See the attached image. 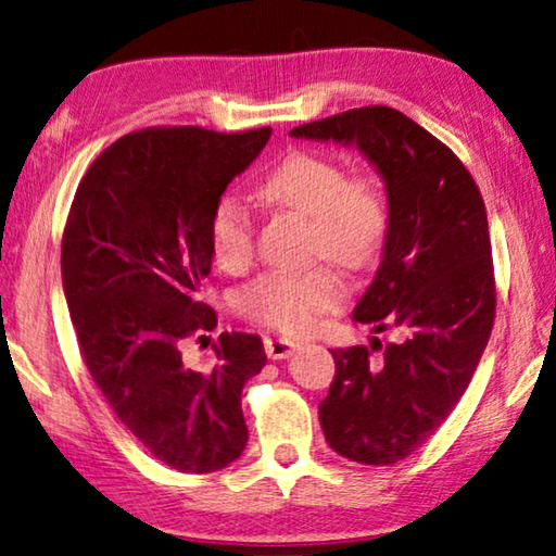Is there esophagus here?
<instances>
[{
	"instance_id": "34e87169",
	"label": "esophagus",
	"mask_w": 556,
	"mask_h": 556,
	"mask_svg": "<svg viewBox=\"0 0 556 556\" xmlns=\"http://www.w3.org/2000/svg\"><path fill=\"white\" fill-rule=\"evenodd\" d=\"M265 351L271 361H287V357H291L299 351V343L287 341V338H267Z\"/></svg>"
}]
</instances>
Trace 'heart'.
Segmentation results:
<instances>
[{
  "label": "heart",
  "instance_id": "b5f03b06",
  "mask_svg": "<svg viewBox=\"0 0 556 556\" xmlns=\"http://www.w3.org/2000/svg\"><path fill=\"white\" fill-rule=\"evenodd\" d=\"M262 199L314 220V252L343 267H365L378 257L390 230V208L370 178H348L343 164L316 152H291L260 186ZM208 238L215 260L240 269L255 252V230L244 205L225 195L211 213ZM345 296L333 269L269 271L238 294V306L281 333L314 331Z\"/></svg>",
  "mask_w": 556,
  "mask_h": 556
}]
</instances>
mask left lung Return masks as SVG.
<instances>
[{"label": "left lung", "mask_w": 556, "mask_h": 556, "mask_svg": "<svg viewBox=\"0 0 556 556\" xmlns=\"http://www.w3.org/2000/svg\"><path fill=\"white\" fill-rule=\"evenodd\" d=\"M289 135L355 147L384 181L390 230L353 318L375 333L402 328L404 341L384 345L380 357L363 345L331 351L336 378L318 419L336 454L368 466L397 464L444 425L493 331L481 191L458 156L400 110H348Z\"/></svg>", "instance_id": "8db88e82"}]
</instances>
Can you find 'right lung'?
<instances>
[{"label":"right lung","mask_w":556,"mask_h":556,"mask_svg":"<svg viewBox=\"0 0 556 556\" xmlns=\"http://www.w3.org/2000/svg\"><path fill=\"white\" fill-rule=\"evenodd\" d=\"M269 137V127L131 131L92 162L63 230L61 277L83 361L122 425L181 473L220 470L248 444L240 397L267 363L262 338L220 333L211 370L186 365L181 343L218 326L201 301L211 213Z\"/></svg>","instance_id":"1"}]
</instances>
